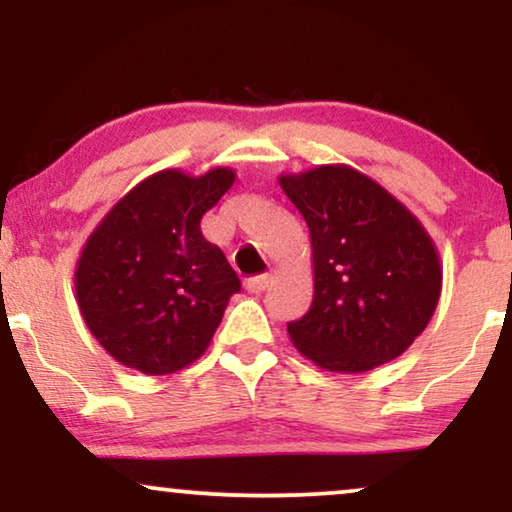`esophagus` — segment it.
<instances>
[{
    "mask_svg": "<svg viewBox=\"0 0 512 512\" xmlns=\"http://www.w3.org/2000/svg\"><path fill=\"white\" fill-rule=\"evenodd\" d=\"M272 279H275L272 272H265V275H258V277H249V279H244V289L251 293H261L272 284Z\"/></svg>",
    "mask_w": 512,
    "mask_h": 512,
    "instance_id": "esophagus-1",
    "label": "esophagus"
}]
</instances>
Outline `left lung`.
<instances>
[{
    "label": "left lung",
    "mask_w": 512,
    "mask_h": 512,
    "mask_svg": "<svg viewBox=\"0 0 512 512\" xmlns=\"http://www.w3.org/2000/svg\"><path fill=\"white\" fill-rule=\"evenodd\" d=\"M310 228L314 298L289 324L296 349L331 373H366L408 349L436 312L443 270L422 223L349 165L282 174Z\"/></svg>",
    "instance_id": "obj_1"
}]
</instances>
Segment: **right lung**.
I'll return each instance as SVG.
<instances>
[{"label": "right lung", "instance_id": "obj_1", "mask_svg": "<svg viewBox=\"0 0 512 512\" xmlns=\"http://www.w3.org/2000/svg\"><path fill=\"white\" fill-rule=\"evenodd\" d=\"M235 172L163 170L139 181L88 237L74 286L95 340L123 366L167 375L200 359L242 289L200 221Z\"/></svg>", "mask_w": 512, "mask_h": 512}]
</instances>
